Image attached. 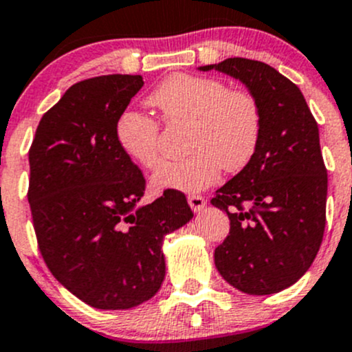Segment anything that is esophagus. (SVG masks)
Instances as JSON below:
<instances>
[{"label": "esophagus", "mask_w": 352, "mask_h": 352, "mask_svg": "<svg viewBox=\"0 0 352 352\" xmlns=\"http://www.w3.org/2000/svg\"><path fill=\"white\" fill-rule=\"evenodd\" d=\"M187 201H189L190 209H192L194 212H201L202 209H204V206H206V199L201 197V196H189Z\"/></svg>", "instance_id": "obj_1"}]
</instances>
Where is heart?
Wrapping results in <instances>:
<instances>
[{"mask_svg": "<svg viewBox=\"0 0 352 352\" xmlns=\"http://www.w3.org/2000/svg\"><path fill=\"white\" fill-rule=\"evenodd\" d=\"M166 122L190 124L187 150L180 162L160 166L151 177L155 190L196 194L218 182L221 170L236 172L255 155L262 113L254 95L230 90L214 78L175 73L148 97ZM116 141L124 155L143 168L160 163L158 122L138 110H126L116 124Z\"/></svg>", "mask_w": 352, "mask_h": 352, "instance_id": "obj_1", "label": "heart"}]
</instances>
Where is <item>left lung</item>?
<instances>
[{"instance_id":"8db88e82","label":"left lung","mask_w":352,"mask_h":352,"mask_svg":"<svg viewBox=\"0 0 352 352\" xmlns=\"http://www.w3.org/2000/svg\"><path fill=\"white\" fill-rule=\"evenodd\" d=\"M197 69L242 81L262 113L255 155L211 199L230 218L216 269L242 293H279L310 269L324 236L327 170L318 126L300 88L265 63L230 58Z\"/></svg>"}]
</instances>
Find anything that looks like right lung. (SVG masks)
<instances>
[{
  "label": "right lung",
  "mask_w": 352,
  "mask_h": 352,
  "mask_svg": "<svg viewBox=\"0 0 352 352\" xmlns=\"http://www.w3.org/2000/svg\"><path fill=\"white\" fill-rule=\"evenodd\" d=\"M143 85L140 74L73 85L42 116L28 153L42 257L69 293L100 310L151 300L165 279L163 239L194 218L175 190L140 204L146 180L117 146V119Z\"/></svg>",
  "instance_id": "1"
}]
</instances>
